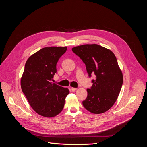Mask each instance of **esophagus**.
Masks as SVG:
<instances>
[{
  "mask_svg": "<svg viewBox=\"0 0 147 147\" xmlns=\"http://www.w3.org/2000/svg\"><path fill=\"white\" fill-rule=\"evenodd\" d=\"M71 90H72V91H75L77 90V88H71Z\"/></svg>",
  "mask_w": 147,
  "mask_h": 147,
  "instance_id": "obj_1",
  "label": "esophagus"
}]
</instances>
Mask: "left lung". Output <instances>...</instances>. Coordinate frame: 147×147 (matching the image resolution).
I'll list each match as a JSON object with an SVG mask.
<instances>
[{"mask_svg": "<svg viewBox=\"0 0 147 147\" xmlns=\"http://www.w3.org/2000/svg\"><path fill=\"white\" fill-rule=\"evenodd\" d=\"M72 50L85 64L89 77L93 74L96 75L92 86L87 89L83 107L92 113H104L116 102L123 84V74L116 56L112 51L97 44L75 47Z\"/></svg>", "mask_w": 147, "mask_h": 147, "instance_id": "obj_1", "label": "left lung"}]
</instances>
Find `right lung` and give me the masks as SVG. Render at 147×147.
Listing matches in <instances>:
<instances>
[{
	"mask_svg": "<svg viewBox=\"0 0 147 147\" xmlns=\"http://www.w3.org/2000/svg\"><path fill=\"white\" fill-rule=\"evenodd\" d=\"M67 47H45L30 56L24 67L21 86L30 105L38 114L53 117L63 110L67 88L52 83L56 64Z\"/></svg>",
	"mask_w": 147,
	"mask_h": 147,
	"instance_id": "right-lung-1",
	"label": "right lung"
}]
</instances>
